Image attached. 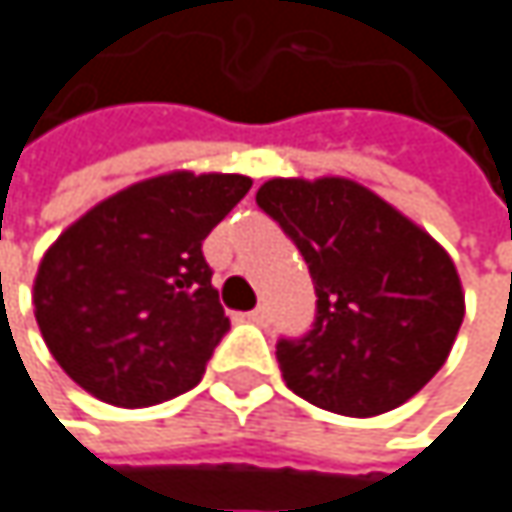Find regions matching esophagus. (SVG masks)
Here are the masks:
<instances>
[{"label": "esophagus", "mask_w": 512, "mask_h": 512, "mask_svg": "<svg viewBox=\"0 0 512 512\" xmlns=\"http://www.w3.org/2000/svg\"><path fill=\"white\" fill-rule=\"evenodd\" d=\"M246 320H249V323H257V326H266V323H269V311H266V305H257L255 311H249V314H246Z\"/></svg>", "instance_id": "1"}]
</instances>
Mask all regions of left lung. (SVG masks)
I'll return each instance as SVG.
<instances>
[{"label":"left lung","mask_w":512,"mask_h":512,"mask_svg":"<svg viewBox=\"0 0 512 512\" xmlns=\"http://www.w3.org/2000/svg\"><path fill=\"white\" fill-rule=\"evenodd\" d=\"M257 204L296 243L317 290L314 329L275 350L287 388L350 418L415 397L448 361L465 317L451 255L350 177H272Z\"/></svg>","instance_id":"obj_1"}]
</instances>
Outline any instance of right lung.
Instances as JSON below:
<instances>
[{
	"mask_svg": "<svg viewBox=\"0 0 512 512\" xmlns=\"http://www.w3.org/2000/svg\"><path fill=\"white\" fill-rule=\"evenodd\" d=\"M249 189L246 174L168 171L61 231L32 299L47 350L79 388L142 409L201 382L231 329L201 243Z\"/></svg>",
	"mask_w": 512,
	"mask_h": 512,
	"instance_id": "add662e5",
	"label": "right lung"
}]
</instances>
